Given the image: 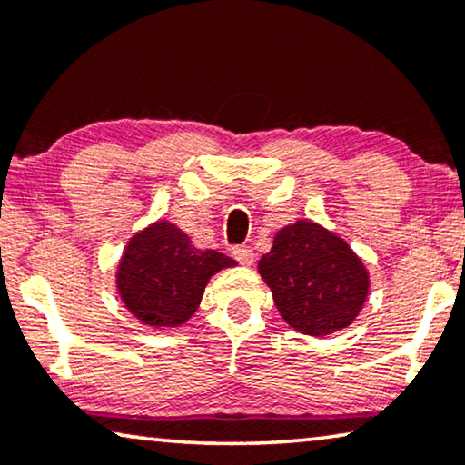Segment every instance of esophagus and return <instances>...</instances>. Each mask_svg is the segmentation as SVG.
I'll return each mask as SVG.
<instances>
[{
	"mask_svg": "<svg viewBox=\"0 0 465 465\" xmlns=\"http://www.w3.org/2000/svg\"><path fill=\"white\" fill-rule=\"evenodd\" d=\"M232 254L240 261L242 265H252V261H254V251L251 246H235Z\"/></svg>",
	"mask_w": 465,
	"mask_h": 465,
	"instance_id": "esophagus-1",
	"label": "esophagus"
}]
</instances>
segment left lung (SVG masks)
Instances as JSON below:
<instances>
[{"label":"left lung","mask_w":465,"mask_h":465,"mask_svg":"<svg viewBox=\"0 0 465 465\" xmlns=\"http://www.w3.org/2000/svg\"><path fill=\"white\" fill-rule=\"evenodd\" d=\"M257 270L286 324L310 337L350 326L371 291L369 270L354 248L310 219L280 227Z\"/></svg>","instance_id":"8db88e82"}]
</instances>
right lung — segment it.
I'll return each instance as SVG.
<instances>
[{
    "instance_id": "add662e5",
    "label": "right lung",
    "mask_w": 465,
    "mask_h": 465,
    "mask_svg": "<svg viewBox=\"0 0 465 465\" xmlns=\"http://www.w3.org/2000/svg\"><path fill=\"white\" fill-rule=\"evenodd\" d=\"M235 265L223 252L195 248L173 221L158 219L128 240L115 267V289L141 324L174 329L193 316L214 273Z\"/></svg>"
}]
</instances>
